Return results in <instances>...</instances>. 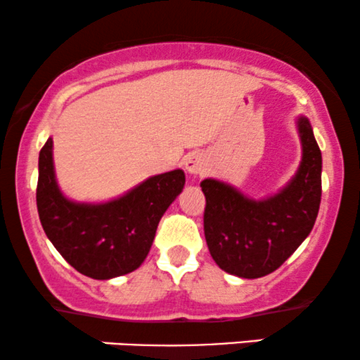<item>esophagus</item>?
Listing matches in <instances>:
<instances>
[{"label": "esophagus", "mask_w": 360, "mask_h": 360, "mask_svg": "<svg viewBox=\"0 0 360 360\" xmlns=\"http://www.w3.org/2000/svg\"><path fill=\"white\" fill-rule=\"evenodd\" d=\"M208 167V162H206L205 155L200 154V152H191L184 157V169L189 172V174H203Z\"/></svg>", "instance_id": "1"}]
</instances>
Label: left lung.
<instances>
[{
	"label": "left lung",
	"instance_id": "obj_1",
	"mask_svg": "<svg viewBox=\"0 0 360 360\" xmlns=\"http://www.w3.org/2000/svg\"><path fill=\"white\" fill-rule=\"evenodd\" d=\"M303 159L288 186L266 200H250L233 186L201 181L206 198L205 238L214 262L229 274H271L308 237L321 200V152L311 125L298 118Z\"/></svg>",
	"mask_w": 360,
	"mask_h": 360
}]
</instances>
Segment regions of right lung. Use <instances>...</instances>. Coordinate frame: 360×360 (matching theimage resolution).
Wrapping results in <instances>:
<instances>
[{"label":"right lung","instance_id":"right-lung-1","mask_svg":"<svg viewBox=\"0 0 360 360\" xmlns=\"http://www.w3.org/2000/svg\"><path fill=\"white\" fill-rule=\"evenodd\" d=\"M181 169L152 176L108 203H74L60 193L53 172L52 139L39 155L37 208L49 240L81 274L111 279L140 267L157 225L184 188Z\"/></svg>","mask_w":360,"mask_h":360}]
</instances>
